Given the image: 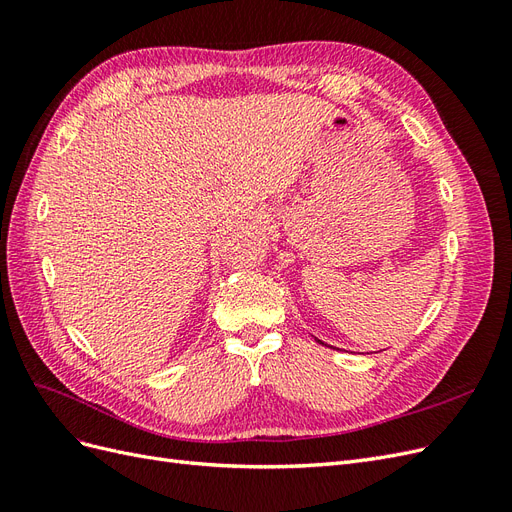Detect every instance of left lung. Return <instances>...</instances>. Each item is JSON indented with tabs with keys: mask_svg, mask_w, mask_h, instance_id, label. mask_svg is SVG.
I'll list each match as a JSON object with an SVG mask.
<instances>
[{
	"mask_svg": "<svg viewBox=\"0 0 512 512\" xmlns=\"http://www.w3.org/2000/svg\"><path fill=\"white\" fill-rule=\"evenodd\" d=\"M318 344H322V346H327V344H324V342H320V339H318Z\"/></svg>",
	"mask_w": 512,
	"mask_h": 512,
	"instance_id": "1",
	"label": "left lung"
}]
</instances>
